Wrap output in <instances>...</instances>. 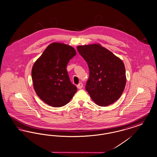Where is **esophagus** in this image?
<instances>
[{"mask_svg": "<svg viewBox=\"0 0 157 157\" xmlns=\"http://www.w3.org/2000/svg\"><path fill=\"white\" fill-rule=\"evenodd\" d=\"M77 88H78V89H82V88H83V83L81 82V83H79L78 85H77Z\"/></svg>", "mask_w": 157, "mask_h": 157, "instance_id": "esophagus-1", "label": "esophagus"}]
</instances>
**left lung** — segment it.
Wrapping results in <instances>:
<instances>
[{
  "label": "left lung",
  "mask_w": 157,
  "mask_h": 157,
  "mask_svg": "<svg viewBox=\"0 0 157 157\" xmlns=\"http://www.w3.org/2000/svg\"><path fill=\"white\" fill-rule=\"evenodd\" d=\"M77 50L88 63L89 78L85 89L101 106L113 104L123 94L126 83L123 61L99 44L79 45Z\"/></svg>",
  "instance_id": "1"
}]
</instances>
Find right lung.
<instances>
[{"label":"right lung","instance_id":"obj_1","mask_svg":"<svg viewBox=\"0 0 157 157\" xmlns=\"http://www.w3.org/2000/svg\"><path fill=\"white\" fill-rule=\"evenodd\" d=\"M76 54L75 50L71 46L52 43L33 65L34 89L38 96L51 106H65L77 91L67 70L69 60Z\"/></svg>","mask_w":157,"mask_h":157}]
</instances>
